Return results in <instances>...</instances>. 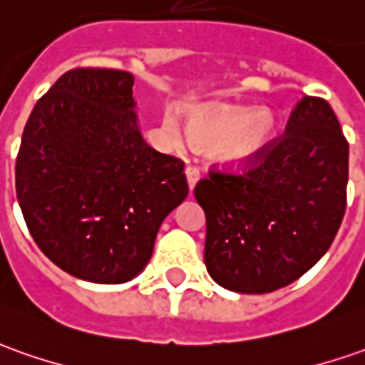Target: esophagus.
I'll list each match as a JSON object with an SVG mask.
<instances>
[{
	"instance_id": "esophagus-1",
	"label": "esophagus",
	"mask_w": 365,
	"mask_h": 365,
	"mask_svg": "<svg viewBox=\"0 0 365 365\" xmlns=\"http://www.w3.org/2000/svg\"><path fill=\"white\" fill-rule=\"evenodd\" d=\"M185 178H187V185H190V190L195 187V183L200 182V170L195 168V165H187L185 168Z\"/></svg>"
}]
</instances>
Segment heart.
Returning a JSON list of instances; mask_svg holds the SVG:
<instances>
[{"label":"heart","mask_w":365,"mask_h":365,"mask_svg":"<svg viewBox=\"0 0 365 365\" xmlns=\"http://www.w3.org/2000/svg\"><path fill=\"white\" fill-rule=\"evenodd\" d=\"M185 128L193 141L210 143L215 160L234 170H250L264 162L277 140L274 111H250L244 106L222 101L187 110ZM163 133L175 145L183 141L185 130L172 111L163 115Z\"/></svg>","instance_id":"heart-1"}]
</instances>
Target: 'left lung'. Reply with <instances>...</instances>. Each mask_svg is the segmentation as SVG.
<instances>
[{
	"mask_svg": "<svg viewBox=\"0 0 365 365\" xmlns=\"http://www.w3.org/2000/svg\"><path fill=\"white\" fill-rule=\"evenodd\" d=\"M348 141L329 103L306 96L266 160L212 170L193 195L205 212V267L237 294L276 292L319 262L346 212Z\"/></svg>",
	"mask_w": 365,
	"mask_h": 365,
	"instance_id": "left-lung-1",
	"label": "left lung"
}]
</instances>
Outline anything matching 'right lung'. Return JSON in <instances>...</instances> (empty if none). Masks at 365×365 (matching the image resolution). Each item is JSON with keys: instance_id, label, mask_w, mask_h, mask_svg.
Segmentation results:
<instances>
[{"instance_id": "right-lung-1", "label": "right lung", "mask_w": 365, "mask_h": 365, "mask_svg": "<svg viewBox=\"0 0 365 365\" xmlns=\"http://www.w3.org/2000/svg\"><path fill=\"white\" fill-rule=\"evenodd\" d=\"M131 88L128 71L69 69L36 103L17 153V202L37 247L93 284L138 276L187 195L182 160L141 138Z\"/></svg>"}]
</instances>
